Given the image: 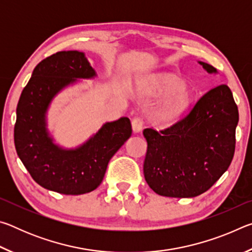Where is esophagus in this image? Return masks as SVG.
<instances>
[{"mask_svg":"<svg viewBox=\"0 0 252 252\" xmlns=\"http://www.w3.org/2000/svg\"><path fill=\"white\" fill-rule=\"evenodd\" d=\"M143 127V121L141 118H134L132 120V130H133L134 133H139L140 131L142 130Z\"/></svg>","mask_w":252,"mask_h":252,"instance_id":"obj_1","label":"esophagus"}]
</instances>
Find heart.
<instances>
[{
	"label": "heart",
	"instance_id": "heart-1",
	"mask_svg": "<svg viewBox=\"0 0 252 252\" xmlns=\"http://www.w3.org/2000/svg\"><path fill=\"white\" fill-rule=\"evenodd\" d=\"M151 92L164 95L158 106L156 118L161 122H172L186 112L191 103V92L187 85L173 78H160L151 85Z\"/></svg>",
	"mask_w": 252,
	"mask_h": 252
}]
</instances>
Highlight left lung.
<instances>
[{
  "label": "left lung",
  "mask_w": 252,
  "mask_h": 252,
  "mask_svg": "<svg viewBox=\"0 0 252 252\" xmlns=\"http://www.w3.org/2000/svg\"><path fill=\"white\" fill-rule=\"evenodd\" d=\"M208 73H218L199 61ZM238 106L228 85L207 92L187 116L168 129H144L148 150L143 173L156 193L192 198L227 171L234 155Z\"/></svg>",
  "instance_id": "8db88e82"
}]
</instances>
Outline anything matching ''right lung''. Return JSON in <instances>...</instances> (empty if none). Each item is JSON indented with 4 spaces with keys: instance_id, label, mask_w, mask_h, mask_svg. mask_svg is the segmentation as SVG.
Listing matches in <instances>:
<instances>
[{
    "instance_id": "add662e5",
    "label": "right lung",
    "mask_w": 252,
    "mask_h": 252,
    "mask_svg": "<svg viewBox=\"0 0 252 252\" xmlns=\"http://www.w3.org/2000/svg\"><path fill=\"white\" fill-rule=\"evenodd\" d=\"M95 76L83 52L61 51L35 66L21 93L14 126L15 149L33 180L45 189L72 195L91 192L103 180L111 158L131 136V122L123 117L104 123L76 148L65 149L54 142L46 123L51 102L79 79Z\"/></svg>"
}]
</instances>
